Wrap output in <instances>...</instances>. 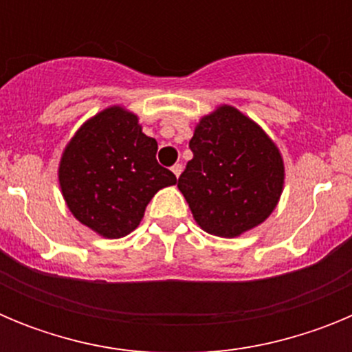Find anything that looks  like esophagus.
I'll use <instances>...</instances> for the list:
<instances>
[{"instance_id": "1", "label": "esophagus", "mask_w": 352, "mask_h": 352, "mask_svg": "<svg viewBox=\"0 0 352 352\" xmlns=\"http://www.w3.org/2000/svg\"><path fill=\"white\" fill-rule=\"evenodd\" d=\"M170 170H173L176 178H179V174H182V170H183V166H182V164H174L173 169H170Z\"/></svg>"}]
</instances>
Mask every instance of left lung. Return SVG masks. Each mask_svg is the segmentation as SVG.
<instances>
[{"instance_id":"1","label":"left lung","mask_w":352,"mask_h":352,"mask_svg":"<svg viewBox=\"0 0 352 352\" xmlns=\"http://www.w3.org/2000/svg\"><path fill=\"white\" fill-rule=\"evenodd\" d=\"M190 149L178 188L203 231L236 238L273 213L284 190V158L256 121L219 105L199 120Z\"/></svg>"}]
</instances>
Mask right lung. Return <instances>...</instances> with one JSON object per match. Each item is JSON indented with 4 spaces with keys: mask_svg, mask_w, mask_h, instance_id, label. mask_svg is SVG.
I'll use <instances>...</instances> for the list:
<instances>
[{
    "mask_svg": "<svg viewBox=\"0 0 352 352\" xmlns=\"http://www.w3.org/2000/svg\"><path fill=\"white\" fill-rule=\"evenodd\" d=\"M158 144L138 114L111 105L80 125L65 146L58 179L70 213L102 238L138 229L148 203L176 176L157 162Z\"/></svg>",
    "mask_w": 352,
    "mask_h": 352,
    "instance_id": "right-lung-1",
    "label": "right lung"
}]
</instances>
